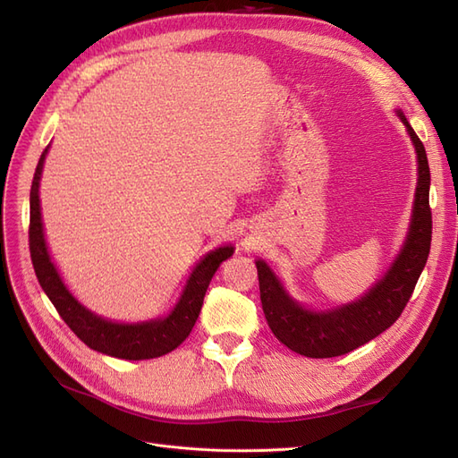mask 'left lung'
<instances>
[{
  "label": "left lung",
  "mask_w": 458,
  "mask_h": 458,
  "mask_svg": "<svg viewBox=\"0 0 458 458\" xmlns=\"http://www.w3.org/2000/svg\"><path fill=\"white\" fill-rule=\"evenodd\" d=\"M395 114L403 122L417 152L419 179L405 241L380 279L357 300L335 308L315 310L293 298L266 259H256L259 298L267 325L276 340L300 355L313 359L338 357L382 335L405 310L426 266L432 242L428 157L403 110L395 108Z\"/></svg>",
  "instance_id": "8db88e82"
}]
</instances>
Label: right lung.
Masks as SVG:
<instances>
[{"label":"right lung","mask_w":458,"mask_h":458,"mask_svg":"<svg viewBox=\"0 0 458 458\" xmlns=\"http://www.w3.org/2000/svg\"><path fill=\"white\" fill-rule=\"evenodd\" d=\"M47 152L49 147L41 152L30 189V256L44 293L63 317V321L71 327V330L88 348L95 352L128 359V361H141V359H155L170 353L191 335L202 310L208 284H210L219 263L233 256L234 246L224 244L204 254L195 263V267L191 269L174 308L162 317L137 323H123L91 311L64 284L49 254L39 204V182L41 174H44Z\"/></svg>","instance_id":"1"}]
</instances>
